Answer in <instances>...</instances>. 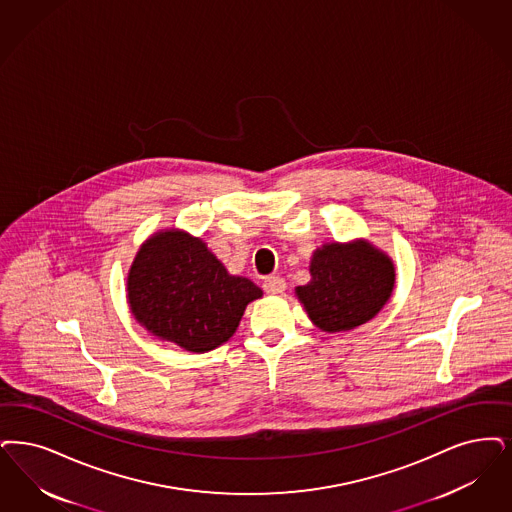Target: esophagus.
<instances>
[{
    "instance_id": "esophagus-1",
    "label": "esophagus",
    "mask_w": 512,
    "mask_h": 512,
    "mask_svg": "<svg viewBox=\"0 0 512 512\" xmlns=\"http://www.w3.org/2000/svg\"><path fill=\"white\" fill-rule=\"evenodd\" d=\"M263 287L268 295H280L286 289V282L280 276H268L263 282Z\"/></svg>"
}]
</instances>
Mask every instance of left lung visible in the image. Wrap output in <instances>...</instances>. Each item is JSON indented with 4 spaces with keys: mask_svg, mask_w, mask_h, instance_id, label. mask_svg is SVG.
Masks as SVG:
<instances>
[{
    "mask_svg": "<svg viewBox=\"0 0 512 512\" xmlns=\"http://www.w3.org/2000/svg\"><path fill=\"white\" fill-rule=\"evenodd\" d=\"M310 282L295 297L310 322L326 333L358 328L389 303L396 268L389 255L369 240L328 242L310 257Z\"/></svg>",
    "mask_w": 512,
    "mask_h": 512,
    "instance_id": "1",
    "label": "left lung"
}]
</instances>
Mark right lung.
Instances as JSON below:
<instances>
[{
	"mask_svg": "<svg viewBox=\"0 0 512 512\" xmlns=\"http://www.w3.org/2000/svg\"><path fill=\"white\" fill-rule=\"evenodd\" d=\"M133 318L160 341L188 352L225 345L263 289L234 276L202 238L181 228L154 232L127 272Z\"/></svg>",
	"mask_w": 512,
	"mask_h": 512,
	"instance_id": "1",
	"label": "right lung"
}]
</instances>
